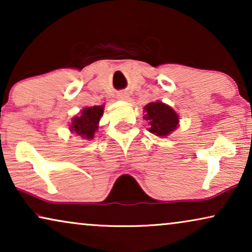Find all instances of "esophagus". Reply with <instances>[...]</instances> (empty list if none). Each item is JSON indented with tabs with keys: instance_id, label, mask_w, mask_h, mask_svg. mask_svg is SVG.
<instances>
[{
	"instance_id": "esophagus-1",
	"label": "esophagus",
	"mask_w": 252,
	"mask_h": 252,
	"mask_svg": "<svg viewBox=\"0 0 252 252\" xmlns=\"http://www.w3.org/2000/svg\"><path fill=\"white\" fill-rule=\"evenodd\" d=\"M127 98H128L127 93H120V94L118 95V99H120V101H126Z\"/></svg>"
}]
</instances>
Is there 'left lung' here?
I'll use <instances>...</instances> for the list:
<instances>
[{
  "label": "left lung",
  "mask_w": 252,
  "mask_h": 252,
  "mask_svg": "<svg viewBox=\"0 0 252 252\" xmlns=\"http://www.w3.org/2000/svg\"><path fill=\"white\" fill-rule=\"evenodd\" d=\"M143 119L148 122V130L154 135L167 137L179 127V115L161 101L150 102L143 108Z\"/></svg>",
  "instance_id": "8db88e82"
}]
</instances>
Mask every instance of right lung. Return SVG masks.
Wrapping results in <instances>:
<instances>
[{"mask_svg": "<svg viewBox=\"0 0 252 252\" xmlns=\"http://www.w3.org/2000/svg\"><path fill=\"white\" fill-rule=\"evenodd\" d=\"M104 112V105L86 106L78 116L72 118L70 127L71 133H74L85 140L94 139L95 133L98 129L99 119Z\"/></svg>", "mask_w": 252, "mask_h": 252, "instance_id": "obj_1", "label": "right lung"}]
</instances>
